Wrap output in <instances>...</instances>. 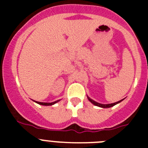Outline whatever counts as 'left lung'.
Instances as JSON below:
<instances>
[{
	"label": "left lung",
	"instance_id": "1",
	"mask_svg": "<svg viewBox=\"0 0 148 148\" xmlns=\"http://www.w3.org/2000/svg\"><path fill=\"white\" fill-rule=\"evenodd\" d=\"M87 98H88L89 101H90V102L92 103V104H93L94 105H95V106H99V107H101V108H111V107H113V106L116 105V104H119V102H121V101L123 100V99H122V100L119 101H117V102L113 103V104H99V103L96 102V101H93V100H92V99H90V98H89V97H87Z\"/></svg>",
	"mask_w": 148,
	"mask_h": 148
}]
</instances>
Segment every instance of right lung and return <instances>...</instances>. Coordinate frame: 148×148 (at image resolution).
<instances>
[{
  "label": "right lung",
  "instance_id": "right-lung-1",
  "mask_svg": "<svg viewBox=\"0 0 148 148\" xmlns=\"http://www.w3.org/2000/svg\"><path fill=\"white\" fill-rule=\"evenodd\" d=\"M59 100L56 101H54V102H52V103H45V102H39V101H36V103L39 104H41V105H45V106H49V105H53V104H56L57 103Z\"/></svg>",
  "mask_w": 148,
  "mask_h": 148
}]
</instances>
